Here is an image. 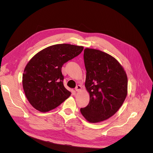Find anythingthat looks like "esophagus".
I'll list each match as a JSON object with an SVG mask.
<instances>
[{"instance_id": "esophagus-1", "label": "esophagus", "mask_w": 153, "mask_h": 153, "mask_svg": "<svg viewBox=\"0 0 153 153\" xmlns=\"http://www.w3.org/2000/svg\"><path fill=\"white\" fill-rule=\"evenodd\" d=\"M81 89H82V87H81V85H76V87H75V91H76V92L80 91Z\"/></svg>"}]
</instances>
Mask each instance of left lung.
Here are the masks:
<instances>
[{
  "label": "left lung",
  "instance_id": "8db88e82",
  "mask_svg": "<svg viewBox=\"0 0 153 153\" xmlns=\"http://www.w3.org/2000/svg\"><path fill=\"white\" fill-rule=\"evenodd\" d=\"M84 59L90 101L80 112L89 122L99 123L112 117L122 106L127 96L128 78L117 60L100 50L85 48Z\"/></svg>",
  "mask_w": 153,
  "mask_h": 153
}]
</instances>
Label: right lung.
Instances as JSON below:
<instances>
[{"label": "right lung", "mask_w": 153, "mask_h": 153, "mask_svg": "<svg viewBox=\"0 0 153 153\" xmlns=\"http://www.w3.org/2000/svg\"><path fill=\"white\" fill-rule=\"evenodd\" d=\"M83 49L81 46L55 45L40 51L30 60L23 74L22 84L27 100L34 108L48 112L71 95L64 86L61 68Z\"/></svg>", "instance_id": "obj_1"}]
</instances>
